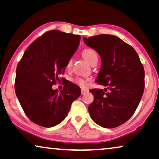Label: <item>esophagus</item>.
Instances as JSON below:
<instances>
[{
  "label": "esophagus",
  "instance_id": "obj_1",
  "mask_svg": "<svg viewBox=\"0 0 159 159\" xmlns=\"http://www.w3.org/2000/svg\"><path fill=\"white\" fill-rule=\"evenodd\" d=\"M88 92V90L85 89H81V95H84L85 93H86Z\"/></svg>",
  "mask_w": 159,
  "mask_h": 159
}]
</instances>
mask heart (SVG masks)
Segmentation results:
<instances>
[{
    "label": "heart",
    "mask_w": 159,
    "mask_h": 159,
    "mask_svg": "<svg viewBox=\"0 0 159 159\" xmlns=\"http://www.w3.org/2000/svg\"><path fill=\"white\" fill-rule=\"evenodd\" d=\"M83 57H84V59L86 60L90 64L93 61H94L95 59H98L97 52L96 51H95V50L93 49H85L84 51L83 52ZM72 63H73V59H70L66 64V69H69L71 67ZM73 80H74V82L77 85H80V86L82 88L87 87L88 82L89 81V79H84L80 77L75 78Z\"/></svg>",
    "instance_id": "heart-1"
}]
</instances>
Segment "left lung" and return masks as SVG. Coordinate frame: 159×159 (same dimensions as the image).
<instances>
[{
  "mask_svg": "<svg viewBox=\"0 0 159 159\" xmlns=\"http://www.w3.org/2000/svg\"><path fill=\"white\" fill-rule=\"evenodd\" d=\"M85 44L100 56L101 68L96 79L106 86L93 89L89 112L93 122L104 128L124 124L137 110L144 90V69L134 48L119 37L100 34L84 37Z\"/></svg>",
  "mask_w": 159,
  "mask_h": 159,
  "instance_id": "left-lung-1",
  "label": "left lung"
}]
</instances>
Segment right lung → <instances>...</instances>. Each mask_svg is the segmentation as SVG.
<instances>
[{
  "label": "right lung",
  "instance_id": "right-lung-1",
  "mask_svg": "<svg viewBox=\"0 0 159 159\" xmlns=\"http://www.w3.org/2000/svg\"><path fill=\"white\" fill-rule=\"evenodd\" d=\"M80 39L78 34L48 31L27 47L17 64V98L27 117L35 124L44 127L59 125L80 95V88L69 80L64 83L60 92L52 88L60 81L59 75L64 73Z\"/></svg>",
  "mask_w": 159,
  "mask_h": 159
}]
</instances>
